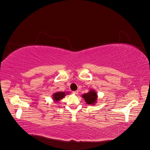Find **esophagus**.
<instances>
[{
  "label": "esophagus",
  "instance_id": "34e87169",
  "mask_svg": "<svg viewBox=\"0 0 150 150\" xmlns=\"http://www.w3.org/2000/svg\"><path fill=\"white\" fill-rule=\"evenodd\" d=\"M72 93H73L75 94H78L79 91H73Z\"/></svg>",
  "mask_w": 150,
  "mask_h": 150
}]
</instances>
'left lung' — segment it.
Returning a JSON list of instances; mask_svg holds the SVG:
<instances>
[{"label": "left lung", "instance_id": "left-lung-1", "mask_svg": "<svg viewBox=\"0 0 150 150\" xmlns=\"http://www.w3.org/2000/svg\"><path fill=\"white\" fill-rule=\"evenodd\" d=\"M83 98L87 104H93L97 100V94L94 90H91L89 93L83 94Z\"/></svg>", "mask_w": 150, "mask_h": 150}]
</instances>
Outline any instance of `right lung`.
<instances>
[{"label": "right lung", "mask_w": 150, "mask_h": 150, "mask_svg": "<svg viewBox=\"0 0 150 150\" xmlns=\"http://www.w3.org/2000/svg\"><path fill=\"white\" fill-rule=\"evenodd\" d=\"M65 96H66V93L64 92H58L54 94L53 99L55 101V102H57L58 101H59L60 99L64 98Z\"/></svg>", "instance_id": "1"}]
</instances>
